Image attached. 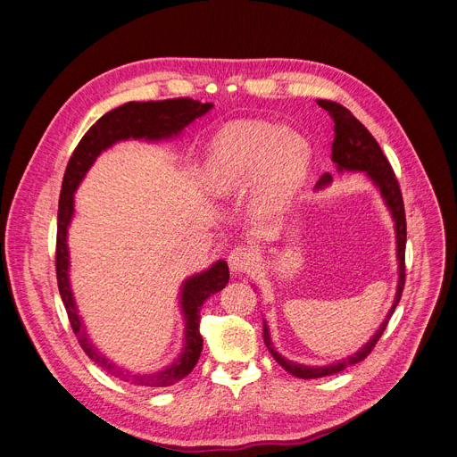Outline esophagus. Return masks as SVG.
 Wrapping results in <instances>:
<instances>
[{
	"instance_id": "1",
	"label": "esophagus",
	"mask_w": 457,
	"mask_h": 457,
	"mask_svg": "<svg viewBox=\"0 0 457 457\" xmlns=\"http://www.w3.org/2000/svg\"><path fill=\"white\" fill-rule=\"evenodd\" d=\"M254 263V253L247 247H236L228 254V267L234 274L247 272Z\"/></svg>"
}]
</instances>
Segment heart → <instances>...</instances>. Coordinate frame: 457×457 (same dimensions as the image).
<instances>
[{"label": "heart", "instance_id": "b5f03b06", "mask_svg": "<svg viewBox=\"0 0 457 457\" xmlns=\"http://www.w3.org/2000/svg\"><path fill=\"white\" fill-rule=\"evenodd\" d=\"M309 166L307 140L267 122H230L206 145L201 179L216 197H230L251 185L260 216L284 212L296 199Z\"/></svg>", "mask_w": 457, "mask_h": 457}]
</instances>
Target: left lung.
Instances as JSON below:
<instances>
[{
	"label": "left lung",
	"instance_id": "8db88e82",
	"mask_svg": "<svg viewBox=\"0 0 457 457\" xmlns=\"http://www.w3.org/2000/svg\"><path fill=\"white\" fill-rule=\"evenodd\" d=\"M319 106L324 108L329 117L333 119L335 126V138H333V146H331V161L337 164V171L344 173V171H362L366 178L375 185V188L378 190L386 208L390 210V216L394 220V228H395V243H397V289H395V298L394 303L386 314V319L382 320V324L378 326V329L375 331V335L357 351L353 355H347L345 359H340L337 362L326 364V366H305V364H298L293 362L289 359H286L284 355H279L278 351L274 349L270 333H269V326L263 320V342L269 349V353L274 357V361L282 366L287 373L298 377V378H319V377H326V375H333L338 373L349 366H353L361 361H364L371 349L375 347V344L378 342V338L382 337L386 326H388L392 314L401 300L403 289H404V249H406V218H404V204H403V194L399 190V183L395 179V173L388 162V159L384 157L380 146L377 140L373 138V135L353 117L349 110H345L344 106L331 100H317ZM333 183V178L329 173H324L320 181L314 187V190H324Z\"/></svg>",
	"mask_w": 457,
	"mask_h": 457
}]
</instances>
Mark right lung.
<instances>
[{
	"label": "right lung",
	"mask_w": 457,
	"mask_h": 457,
	"mask_svg": "<svg viewBox=\"0 0 457 457\" xmlns=\"http://www.w3.org/2000/svg\"><path fill=\"white\" fill-rule=\"evenodd\" d=\"M214 108V104H201L192 98L152 100V102H128L100 117L89 131L82 137L77 150L67 162L63 175L60 203H58V234H56V278L58 291L65 305L69 322L86 351V355L100 368L126 382L143 386V388H164L185 378L199 361L203 349V337L199 333V311L206 298L220 293L228 284V265L225 260H216L208 269L188 276L181 284L179 309L183 314V347L181 353L168 366L154 373H133L112 359H108L93 344L71 289V256H69L67 234L75 216V192L95 164L96 157L122 140H145V143H161V140L178 138L187 126Z\"/></svg>",
	"instance_id": "add662e5"
}]
</instances>
